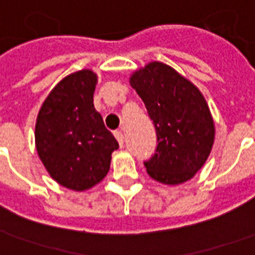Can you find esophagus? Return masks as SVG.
<instances>
[{"label": "esophagus", "mask_w": 255, "mask_h": 255, "mask_svg": "<svg viewBox=\"0 0 255 255\" xmlns=\"http://www.w3.org/2000/svg\"><path fill=\"white\" fill-rule=\"evenodd\" d=\"M114 135L115 138H117V141L120 142V145L124 146V141H125V138H124V133H122V131H115Z\"/></svg>", "instance_id": "1"}]
</instances>
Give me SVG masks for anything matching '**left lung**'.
Instances as JSON below:
<instances>
[{"label": "left lung", "mask_w": 255, "mask_h": 255, "mask_svg": "<svg viewBox=\"0 0 255 255\" xmlns=\"http://www.w3.org/2000/svg\"><path fill=\"white\" fill-rule=\"evenodd\" d=\"M157 135L145 161L148 175L164 185H181L196 175L211 155L215 122L204 95L190 80L163 62H149L130 74Z\"/></svg>", "instance_id": "left-lung-1"}]
</instances>
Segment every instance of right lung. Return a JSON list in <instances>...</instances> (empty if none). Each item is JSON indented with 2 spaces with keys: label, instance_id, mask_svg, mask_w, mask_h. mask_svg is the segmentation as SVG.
Here are the masks:
<instances>
[{
  "label": "right lung",
  "instance_id": "add662e5",
  "mask_svg": "<svg viewBox=\"0 0 255 255\" xmlns=\"http://www.w3.org/2000/svg\"><path fill=\"white\" fill-rule=\"evenodd\" d=\"M98 74L83 69L55 85L40 107L35 145L49 175L61 186L88 190L107 175L118 142L95 110Z\"/></svg>",
  "mask_w": 255,
  "mask_h": 255
}]
</instances>
